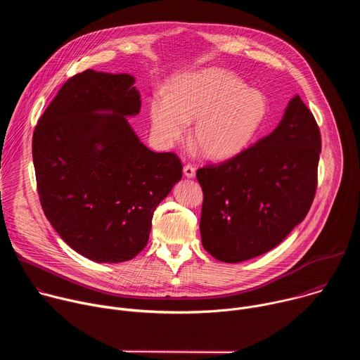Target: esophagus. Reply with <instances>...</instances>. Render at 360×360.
I'll return each mask as SVG.
<instances>
[{
    "mask_svg": "<svg viewBox=\"0 0 360 360\" xmlns=\"http://www.w3.org/2000/svg\"><path fill=\"white\" fill-rule=\"evenodd\" d=\"M195 172H196V169H195V167H192L191 164H186V165L184 167V175H185L186 178H193V176H195Z\"/></svg>",
    "mask_w": 360,
    "mask_h": 360,
    "instance_id": "34e87169",
    "label": "esophagus"
}]
</instances>
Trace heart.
I'll return each instance as SVG.
<instances>
[{
	"label": "heart",
	"mask_w": 360,
	"mask_h": 360,
	"mask_svg": "<svg viewBox=\"0 0 360 360\" xmlns=\"http://www.w3.org/2000/svg\"><path fill=\"white\" fill-rule=\"evenodd\" d=\"M268 115L266 94L222 68L184 75L169 94L157 91L149 99L152 131L164 145L182 141L195 121L193 143L211 160H228L245 150Z\"/></svg>",
	"instance_id": "1"
}]
</instances>
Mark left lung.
<instances>
[{
    "label": "left lung",
    "instance_id": "8db88e82",
    "mask_svg": "<svg viewBox=\"0 0 360 360\" xmlns=\"http://www.w3.org/2000/svg\"><path fill=\"white\" fill-rule=\"evenodd\" d=\"M321 148L316 120L295 95L272 134L228 161L199 168L205 250L238 264L278 246L312 207Z\"/></svg>",
    "mask_w": 360,
    "mask_h": 360
}]
</instances>
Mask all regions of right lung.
I'll return each mask as SVG.
<instances>
[{"instance_id": "right-lung-1", "label": "right lung", "mask_w": 360, "mask_h": 360, "mask_svg": "<svg viewBox=\"0 0 360 360\" xmlns=\"http://www.w3.org/2000/svg\"><path fill=\"white\" fill-rule=\"evenodd\" d=\"M134 82L94 70L71 77L32 135L46 219L75 252L101 264L135 258L153 211L182 178L175 153L148 149L128 124L141 110Z\"/></svg>"}]
</instances>
